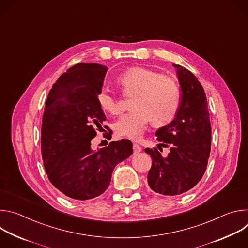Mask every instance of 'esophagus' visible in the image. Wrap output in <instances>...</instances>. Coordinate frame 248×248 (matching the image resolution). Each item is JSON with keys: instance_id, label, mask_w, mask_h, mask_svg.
I'll list each match as a JSON object with an SVG mask.
<instances>
[{"instance_id": "obj_1", "label": "esophagus", "mask_w": 248, "mask_h": 248, "mask_svg": "<svg viewBox=\"0 0 248 248\" xmlns=\"http://www.w3.org/2000/svg\"><path fill=\"white\" fill-rule=\"evenodd\" d=\"M141 151H142V148H141L138 144L133 143V153H134V154H137V153H139V152H141Z\"/></svg>"}]
</instances>
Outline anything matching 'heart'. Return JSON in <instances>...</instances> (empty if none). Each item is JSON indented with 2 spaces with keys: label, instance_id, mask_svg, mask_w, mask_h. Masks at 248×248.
<instances>
[{
  "label": "heart",
  "instance_id": "heart-1",
  "mask_svg": "<svg viewBox=\"0 0 248 248\" xmlns=\"http://www.w3.org/2000/svg\"><path fill=\"white\" fill-rule=\"evenodd\" d=\"M118 84L125 96H133L130 112L123 115L114 124L118 135L138 140L148 123L162 127L170 124L181 107V88L172 78L145 67H132L118 78ZM100 108L110 115L121 114L119 98L109 89L102 88L97 94Z\"/></svg>",
  "mask_w": 248,
  "mask_h": 248
}]
</instances>
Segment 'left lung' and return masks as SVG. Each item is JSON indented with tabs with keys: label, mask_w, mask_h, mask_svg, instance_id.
Instances as JSON below:
<instances>
[{
	"label": "left lung",
	"mask_w": 248,
	"mask_h": 248,
	"mask_svg": "<svg viewBox=\"0 0 248 248\" xmlns=\"http://www.w3.org/2000/svg\"><path fill=\"white\" fill-rule=\"evenodd\" d=\"M181 84V107L174 120L156 132L163 147H170L166 158L154 149L148 172L150 188L163 195H180L194 187L206 170L211 150V124L205 91L187 68L173 64ZM160 149V144L158 145Z\"/></svg>",
	"instance_id": "1"
}]
</instances>
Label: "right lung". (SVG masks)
<instances>
[{
	"label": "right lung",
	"instance_id": "1",
	"mask_svg": "<svg viewBox=\"0 0 248 248\" xmlns=\"http://www.w3.org/2000/svg\"><path fill=\"white\" fill-rule=\"evenodd\" d=\"M106 73L107 66L98 63L73 65L53 85L45 105L41 128L44 168L52 185L77 200L104 193L117 164L132 154L128 139L91 149V140L103 130L106 120L97 102Z\"/></svg>",
	"mask_w": 248,
	"mask_h": 248
}]
</instances>
